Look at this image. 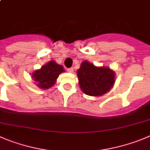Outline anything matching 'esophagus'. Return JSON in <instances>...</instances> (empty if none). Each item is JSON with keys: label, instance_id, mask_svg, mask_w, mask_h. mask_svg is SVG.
<instances>
[{"label": "esophagus", "instance_id": "obj_1", "mask_svg": "<svg viewBox=\"0 0 150 150\" xmlns=\"http://www.w3.org/2000/svg\"><path fill=\"white\" fill-rule=\"evenodd\" d=\"M73 71H74V69L72 68V67L67 69V72H70V73H72V72H73Z\"/></svg>", "mask_w": 150, "mask_h": 150}]
</instances>
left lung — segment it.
Wrapping results in <instances>:
<instances>
[{
	"mask_svg": "<svg viewBox=\"0 0 150 150\" xmlns=\"http://www.w3.org/2000/svg\"><path fill=\"white\" fill-rule=\"evenodd\" d=\"M79 85L85 94L100 96L107 93L115 83V73L107 67H96L83 61L77 71Z\"/></svg>",
	"mask_w": 150,
	"mask_h": 150,
	"instance_id": "8db88e82",
	"label": "left lung"
}]
</instances>
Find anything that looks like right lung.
Wrapping results in <instances>:
<instances>
[{
    "instance_id": "1",
    "label": "right lung",
    "mask_w": 150,
    "mask_h": 150,
    "mask_svg": "<svg viewBox=\"0 0 150 150\" xmlns=\"http://www.w3.org/2000/svg\"><path fill=\"white\" fill-rule=\"evenodd\" d=\"M62 66L58 65L52 61L43 66L40 69L36 70L33 74V78L37 81L38 86L42 89H49L54 84L56 79L64 72Z\"/></svg>"
}]
</instances>
